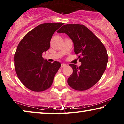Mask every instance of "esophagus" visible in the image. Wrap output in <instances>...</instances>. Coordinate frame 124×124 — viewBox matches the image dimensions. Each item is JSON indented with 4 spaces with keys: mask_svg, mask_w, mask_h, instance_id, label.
Wrapping results in <instances>:
<instances>
[{
    "mask_svg": "<svg viewBox=\"0 0 124 124\" xmlns=\"http://www.w3.org/2000/svg\"><path fill=\"white\" fill-rule=\"evenodd\" d=\"M66 66H67V65H66L65 64L62 63V64H61V67H62V68H64V67H65Z\"/></svg>",
    "mask_w": 124,
    "mask_h": 124,
    "instance_id": "1",
    "label": "esophagus"
}]
</instances>
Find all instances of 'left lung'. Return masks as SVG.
<instances>
[{"instance_id":"obj_1","label":"left lung","mask_w":124,"mask_h":124,"mask_svg":"<svg viewBox=\"0 0 124 124\" xmlns=\"http://www.w3.org/2000/svg\"><path fill=\"white\" fill-rule=\"evenodd\" d=\"M59 33H65L72 40L74 51L78 55L81 66L70 64L73 73L68 79L69 86L84 91L95 85L104 73L108 60L107 52L99 39L87 27L79 24L62 26Z\"/></svg>"}]
</instances>
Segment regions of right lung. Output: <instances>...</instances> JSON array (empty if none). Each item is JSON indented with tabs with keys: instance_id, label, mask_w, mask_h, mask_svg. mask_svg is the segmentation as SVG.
<instances>
[{
	"instance_id": "1",
	"label": "right lung",
	"mask_w": 124,
	"mask_h": 124,
	"mask_svg": "<svg viewBox=\"0 0 124 124\" xmlns=\"http://www.w3.org/2000/svg\"><path fill=\"white\" fill-rule=\"evenodd\" d=\"M64 24H40L27 33L18 44L14 56L15 70L20 81L30 90L39 92L51 86L61 64L44 60L42 54L50 48L54 33Z\"/></svg>"
}]
</instances>
